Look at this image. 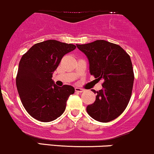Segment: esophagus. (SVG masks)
I'll return each instance as SVG.
<instances>
[{
  "label": "esophagus",
  "instance_id": "obj_1",
  "mask_svg": "<svg viewBox=\"0 0 154 154\" xmlns=\"http://www.w3.org/2000/svg\"><path fill=\"white\" fill-rule=\"evenodd\" d=\"M75 91L78 93H82L84 91V89H82V88H75Z\"/></svg>",
  "mask_w": 154,
  "mask_h": 154
}]
</instances>
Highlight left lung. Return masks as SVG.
<instances>
[{"label": "left lung", "instance_id": "obj_1", "mask_svg": "<svg viewBox=\"0 0 154 154\" xmlns=\"http://www.w3.org/2000/svg\"><path fill=\"white\" fill-rule=\"evenodd\" d=\"M76 45L88 57L91 75L103 80V89L93 91L96 100L87 106V112L100 122L113 121L125 110L132 94L134 73L130 57L120 45L106 40Z\"/></svg>", "mask_w": 154, "mask_h": 154}]
</instances>
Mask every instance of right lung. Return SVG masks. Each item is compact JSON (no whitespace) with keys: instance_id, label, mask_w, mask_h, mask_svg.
<instances>
[{"instance_id":"right-lung-1","label":"right lung","mask_w":154,"mask_h":154,"mask_svg":"<svg viewBox=\"0 0 154 154\" xmlns=\"http://www.w3.org/2000/svg\"><path fill=\"white\" fill-rule=\"evenodd\" d=\"M75 48L49 39L33 45L21 58L16 87L25 110L36 120L50 122L65 111L75 89L70 85L57 86L51 78L62 57Z\"/></svg>"}]
</instances>
